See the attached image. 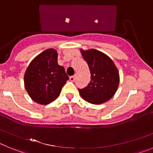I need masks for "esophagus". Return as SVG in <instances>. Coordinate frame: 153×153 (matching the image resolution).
I'll use <instances>...</instances> for the list:
<instances>
[{
	"instance_id": "34e87169",
	"label": "esophagus",
	"mask_w": 153,
	"mask_h": 153,
	"mask_svg": "<svg viewBox=\"0 0 153 153\" xmlns=\"http://www.w3.org/2000/svg\"><path fill=\"white\" fill-rule=\"evenodd\" d=\"M70 80L71 81V82H74V81L75 80V76H71L70 77Z\"/></svg>"
}]
</instances>
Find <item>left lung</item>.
<instances>
[{"label": "left lung", "instance_id": "obj_1", "mask_svg": "<svg viewBox=\"0 0 153 153\" xmlns=\"http://www.w3.org/2000/svg\"><path fill=\"white\" fill-rule=\"evenodd\" d=\"M89 66L91 80L88 86L79 89L81 97L92 104H101L109 100L117 92L120 74L112 59L95 49H80Z\"/></svg>", "mask_w": 153, "mask_h": 153}]
</instances>
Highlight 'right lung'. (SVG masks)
<instances>
[{
  "label": "right lung",
  "instance_id": "add662e5",
  "mask_svg": "<svg viewBox=\"0 0 153 153\" xmlns=\"http://www.w3.org/2000/svg\"><path fill=\"white\" fill-rule=\"evenodd\" d=\"M68 79L64 68L57 63V51L50 48L30 63L24 74V87L32 100L47 105L60 96Z\"/></svg>",
  "mask_w": 153,
  "mask_h": 153
}]
</instances>
